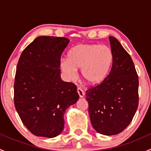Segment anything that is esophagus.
<instances>
[{"label":"esophagus","mask_w":151,"mask_h":151,"mask_svg":"<svg viewBox=\"0 0 151 151\" xmlns=\"http://www.w3.org/2000/svg\"><path fill=\"white\" fill-rule=\"evenodd\" d=\"M77 92L78 93L80 97H81V98H82V97L84 96V91H83V90L81 88H77Z\"/></svg>","instance_id":"esophagus-1"}]
</instances>
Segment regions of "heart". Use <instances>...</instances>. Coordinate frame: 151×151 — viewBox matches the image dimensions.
<instances>
[{
  "mask_svg": "<svg viewBox=\"0 0 151 151\" xmlns=\"http://www.w3.org/2000/svg\"><path fill=\"white\" fill-rule=\"evenodd\" d=\"M114 55L109 47L100 45H78L68 51L67 60L60 62V68L69 78L80 74L86 83L96 85L106 77L113 63Z\"/></svg>",
  "mask_w": 151,
  "mask_h": 151,
  "instance_id": "b5f03b06",
  "label": "heart"
}]
</instances>
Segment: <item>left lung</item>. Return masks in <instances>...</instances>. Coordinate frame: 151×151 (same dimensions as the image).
Listing matches in <instances>:
<instances>
[{
  "label": "left lung",
  "instance_id": "left-lung-1",
  "mask_svg": "<svg viewBox=\"0 0 151 151\" xmlns=\"http://www.w3.org/2000/svg\"><path fill=\"white\" fill-rule=\"evenodd\" d=\"M109 42L114 55L110 71L85 94L93 127L109 136L129 126L139 104V78L132 58L114 36H109Z\"/></svg>",
  "mask_w": 151,
  "mask_h": 151
}]
</instances>
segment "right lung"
<instances>
[{
  "label": "right lung",
  "mask_w": 151,
  "mask_h": 151,
  "mask_svg": "<svg viewBox=\"0 0 151 151\" xmlns=\"http://www.w3.org/2000/svg\"><path fill=\"white\" fill-rule=\"evenodd\" d=\"M69 40L39 36L22 51L17 66L14 102L33 134L52 138L61 133L65 110L79 99L77 86L60 79V57Z\"/></svg>",
  "instance_id": "add662e5"
}]
</instances>
